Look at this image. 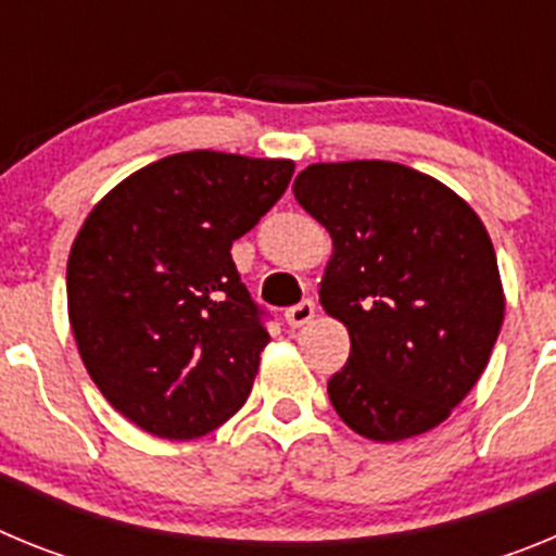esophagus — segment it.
Returning a JSON list of instances; mask_svg holds the SVG:
<instances>
[{
    "label": "esophagus",
    "instance_id": "obj_1",
    "mask_svg": "<svg viewBox=\"0 0 556 556\" xmlns=\"http://www.w3.org/2000/svg\"><path fill=\"white\" fill-rule=\"evenodd\" d=\"M283 317H287L289 328L306 326V323L314 320V303L312 301H301L298 306L287 308V314H283Z\"/></svg>",
    "mask_w": 556,
    "mask_h": 556
}]
</instances>
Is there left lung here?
<instances>
[{
    "label": "left lung",
    "mask_w": 556,
    "mask_h": 556,
    "mask_svg": "<svg viewBox=\"0 0 556 556\" xmlns=\"http://www.w3.org/2000/svg\"><path fill=\"white\" fill-rule=\"evenodd\" d=\"M292 189L333 242L320 303L351 337L328 381L337 415L376 443L437 429L473 390L504 323L484 223L448 186L392 161L312 164Z\"/></svg>",
    "instance_id": "1"
}]
</instances>
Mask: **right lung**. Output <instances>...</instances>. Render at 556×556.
Instances as JSON below:
<instances>
[{"label": "right lung", "instance_id": "right-lung-1", "mask_svg": "<svg viewBox=\"0 0 556 556\" xmlns=\"http://www.w3.org/2000/svg\"><path fill=\"white\" fill-rule=\"evenodd\" d=\"M292 172L289 159L178 152L113 186L77 230L66 264L77 351L147 434L203 437L248 401L269 333L230 248Z\"/></svg>", "mask_w": 556, "mask_h": 556}]
</instances>
